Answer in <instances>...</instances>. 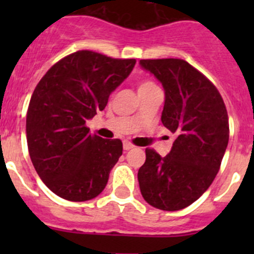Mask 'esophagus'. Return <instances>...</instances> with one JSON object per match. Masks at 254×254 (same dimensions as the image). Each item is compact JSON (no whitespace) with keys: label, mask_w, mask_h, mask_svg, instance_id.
<instances>
[{"label":"esophagus","mask_w":254,"mask_h":254,"mask_svg":"<svg viewBox=\"0 0 254 254\" xmlns=\"http://www.w3.org/2000/svg\"><path fill=\"white\" fill-rule=\"evenodd\" d=\"M123 147H124L125 151H129V150H131L132 147H134V145H132V143L129 142V141H124V143H123Z\"/></svg>","instance_id":"obj_1"}]
</instances>
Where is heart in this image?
Returning <instances> with one entry per match:
<instances>
[{
	"label": "heart",
	"instance_id": "1",
	"mask_svg": "<svg viewBox=\"0 0 254 254\" xmlns=\"http://www.w3.org/2000/svg\"><path fill=\"white\" fill-rule=\"evenodd\" d=\"M155 87H157V86H156L153 82L147 81V79H143V81L139 82V86H137V92H139V94H140V93H143V92H146V91H150V89L155 88Z\"/></svg>",
	"mask_w": 254,
	"mask_h": 254
}]
</instances>
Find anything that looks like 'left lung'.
Here are the masks:
<instances>
[{
  "instance_id": "8db88e82",
  "label": "left lung",
  "mask_w": 254,
  "mask_h": 254,
  "mask_svg": "<svg viewBox=\"0 0 254 254\" xmlns=\"http://www.w3.org/2000/svg\"><path fill=\"white\" fill-rule=\"evenodd\" d=\"M165 89L161 120L176 135L166 157L146 148L137 172L141 194L156 209L177 211L198 200L219 172L229 143V117L216 87L181 59L140 60Z\"/></svg>"
}]
</instances>
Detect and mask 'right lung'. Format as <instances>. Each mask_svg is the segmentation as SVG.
I'll list each match as a JSON object with an SVG mask.
<instances>
[{"mask_svg": "<svg viewBox=\"0 0 254 254\" xmlns=\"http://www.w3.org/2000/svg\"><path fill=\"white\" fill-rule=\"evenodd\" d=\"M135 59H112L81 50L43 76L27 113L30 160L53 193L70 201L96 198L123 153L119 139L91 135L86 123L134 68Z\"/></svg>", "mask_w": 254, "mask_h": 254, "instance_id": "1", "label": "right lung"}]
</instances>
